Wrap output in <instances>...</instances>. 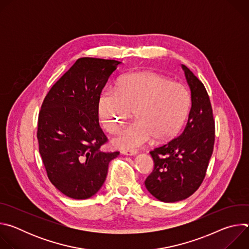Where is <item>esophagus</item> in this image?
<instances>
[{"instance_id":"34e87169","label":"esophagus","mask_w":249,"mask_h":249,"mask_svg":"<svg viewBox=\"0 0 249 249\" xmlns=\"http://www.w3.org/2000/svg\"><path fill=\"white\" fill-rule=\"evenodd\" d=\"M123 155H125V156H135V155H137V151H122L121 152Z\"/></svg>"}]
</instances>
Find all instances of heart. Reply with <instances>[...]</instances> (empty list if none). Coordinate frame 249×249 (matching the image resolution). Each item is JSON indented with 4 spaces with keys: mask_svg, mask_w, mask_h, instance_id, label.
I'll use <instances>...</instances> for the list:
<instances>
[{
    "mask_svg": "<svg viewBox=\"0 0 249 249\" xmlns=\"http://www.w3.org/2000/svg\"><path fill=\"white\" fill-rule=\"evenodd\" d=\"M192 105L189 89L154 72H137L120 78L116 88L99 95L97 113L106 132L116 133L134 111L136 121L113 139L121 150H134L154 138L161 143L175 137L184 125Z\"/></svg>",
    "mask_w": 249,
    "mask_h": 249,
    "instance_id": "obj_1",
    "label": "heart"
}]
</instances>
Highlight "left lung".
Returning a JSON list of instances; mask_svg holds the SVG:
<instances>
[{
	"label": "left lung",
	"instance_id": "left-lung-1",
	"mask_svg": "<svg viewBox=\"0 0 249 249\" xmlns=\"http://www.w3.org/2000/svg\"><path fill=\"white\" fill-rule=\"evenodd\" d=\"M192 106L180 135L150 152L155 167L145 181L148 191L165 203L191 196L202 184L214 150L215 120L203 83L182 65Z\"/></svg>",
	"mask_w": 249,
	"mask_h": 249
}]
</instances>
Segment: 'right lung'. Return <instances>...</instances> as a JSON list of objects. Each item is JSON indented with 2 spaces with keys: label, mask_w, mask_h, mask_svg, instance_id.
<instances>
[{
  "label": "right lung",
  "mask_w": 249,
  "mask_h": 249,
  "mask_svg": "<svg viewBox=\"0 0 249 249\" xmlns=\"http://www.w3.org/2000/svg\"><path fill=\"white\" fill-rule=\"evenodd\" d=\"M119 61L80 58L53 85L38 115L37 140L48 178L64 195L84 200L104 183L108 163L119 152H101L107 143L98 123L102 89Z\"/></svg>",
  "instance_id": "obj_1"
}]
</instances>
